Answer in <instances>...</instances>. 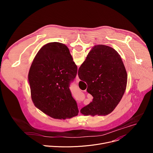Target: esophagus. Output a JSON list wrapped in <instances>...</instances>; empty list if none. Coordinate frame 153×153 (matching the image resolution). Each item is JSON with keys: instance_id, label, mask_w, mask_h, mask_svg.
I'll list each match as a JSON object with an SVG mask.
<instances>
[{"instance_id": "34e87169", "label": "esophagus", "mask_w": 153, "mask_h": 153, "mask_svg": "<svg viewBox=\"0 0 153 153\" xmlns=\"http://www.w3.org/2000/svg\"><path fill=\"white\" fill-rule=\"evenodd\" d=\"M79 81H80V79H79V78L78 75H77V76H76V82H79Z\"/></svg>"}]
</instances>
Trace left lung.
<instances>
[{"mask_svg":"<svg viewBox=\"0 0 153 153\" xmlns=\"http://www.w3.org/2000/svg\"><path fill=\"white\" fill-rule=\"evenodd\" d=\"M77 72V67L66 45L51 42L42 47L28 73L34 105L54 119L77 116V105L69 88Z\"/></svg>","mask_w":153,"mask_h":153,"instance_id":"left-lung-1","label":"left lung"}]
</instances>
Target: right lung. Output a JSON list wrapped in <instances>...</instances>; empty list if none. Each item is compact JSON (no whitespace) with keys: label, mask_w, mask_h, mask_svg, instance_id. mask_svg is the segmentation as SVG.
Masks as SVG:
<instances>
[{"label":"right lung","mask_w":153,"mask_h":153,"mask_svg":"<svg viewBox=\"0 0 153 153\" xmlns=\"http://www.w3.org/2000/svg\"><path fill=\"white\" fill-rule=\"evenodd\" d=\"M81 80L93 101L81 109L83 115L105 116L111 113L126 90L127 73L119 53L103 45L94 46L78 70Z\"/></svg>","instance_id":"add662e5"}]
</instances>
